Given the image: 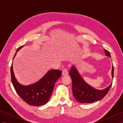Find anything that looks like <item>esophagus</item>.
<instances>
[{
	"mask_svg": "<svg viewBox=\"0 0 123 123\" xmlns=\"http://www.w3.org/2000/svg\"><path fill=\"white\" fill-rule=\"evenodd\" d=\"M62 74L63 75H68V70L67 69H64L62 70Z\"/></svg>",
	"mask_w": 123,
	"mask_h": 123,
	"instance_id": "obj_1",
	"label": "esophagus"
}]
</instances>
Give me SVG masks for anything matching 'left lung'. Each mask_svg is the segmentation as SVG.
<instances>
[{"label":"left lung","instance_id":"1","mask_svg":"<svg viewBox=\"0 0 123 123\" xmlns=\"http://www.w3.org/2000/svg\"><path fill=\"white\" fill-rule=\"evenodd\" d=\"M104 50L106 56L111 57L109 52L106 49ZM69 74L72 79V92L74 97L77 101L81 103H93L102 99L109 92L112 83V81L108 87L102 90H98L92 87L85 81L75 65L72 66ZM113 75L114 67L112 64L111 71L112 79H113Z\"/></svg>","mask_w":123,"mask_h":123}]
</instances>
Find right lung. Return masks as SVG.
Listing matches in <instances>:
<instances>
[{
	"mask_svg": "<svg viewBox=\"0 0 123 123\" xmlns=\"http://www.w3.org/2000/svg\"><path fill=\"white\" fill-rule=\"evenodd\" d=\"M24 46L18 48L13 59L17 52ZM62 73L61 70H50L36 83L26 86L19 83L16 79L13 71V62L11 67V80L17 93L29 105L36 107L44 105L48 103L52 93L55 84L61 77Z\"/></svg>",
	"mask_w": 123,
	"mask_h": 123,
	"instance_id": "right-lung-1",
	"label": "right lung"
}]
</instances>
